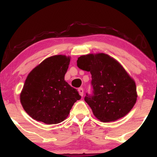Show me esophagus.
Masks as SVG:
<instances>
[{"label":"esophagus","mask_w":157,"mask_h":157,"mask_svg":"<svg viewBox=\"0 0 157 157\" xmlns=\"http://www.w3.org/2000/svg\"><path fill=\"white\" fill-rule=\"evenodd\" d=\"M78 91H79V94L81 95V96H83V89L82 88H79L78 89Z\"/></svg>","instance_id":"obj_1"}]
</instances>
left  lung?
<instances>
[{
  "label": "left lung",
  "mask_w": 157,
  "mask_h": 157,
  "mask_svg": "<svg viewBox=\"0 0 157 157\" xmlns=\"http://www.w3.org/2000/svg\"><path fill=\"white\" fill-rule=\"evenodd\" d=\"M77 66L90 71L94 94L85 101L100 121L113 122L124 117L137 99L134 79L116 59L104 53L88 54L78 57Z\"/></svg>",
  "instance_id": "1"
}]
</instances>
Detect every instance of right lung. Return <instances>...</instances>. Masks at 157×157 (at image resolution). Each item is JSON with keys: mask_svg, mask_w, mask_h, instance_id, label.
Returning a JSON list of instances; mask_svg holds the SVG:
<instances>
[{"mask_svg": "<svg viewBox=\"0 0 157 157\" xmlns=\"http://www.w3.org/2000/svg\"><path fill=\"white\" fill-rule=\"evenodd\" d=\"M70 60V56H51L28 75L20 100L32 119L48 125L60 123L81 98L78 91L65 80Z\"/></svg>", "mask_w": 157, "mask_h": 157, "instance_id": "right-lung-1", "label": "right lung"}]
</instances>
